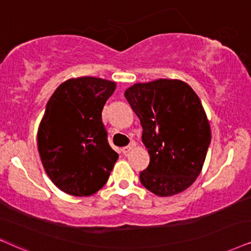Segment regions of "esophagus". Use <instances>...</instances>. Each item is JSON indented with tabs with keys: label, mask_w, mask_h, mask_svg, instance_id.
Wrapping results in <instances>:
<instances>
[{
	"label": "esophagus",
	"mask_w": 251,
	"mask_h": 251,
	"mask_svg": "<svg viewBox=\"0 0 251 251\" xmlns=\"http://www.w3.org/2000/svg\"><path fill=\"white\" fill-rule=\"evenodd\" d=\"M133 148H134V144H129L128 146H126V147H123V148H122L123 154H127L128 151H131Z\"/></svg>",
	"instance_id": "esophagus-1"
}]
</instances>
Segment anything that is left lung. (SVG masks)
Masks as SVG:
<instances>
[{
	"label": "left lung",
	"mask_w": 251,
	"mask_h": 251,
	"mask_svg": "<svg viewBox=\"0 0 251 251\" xmlns=\"http://www.w3.org/2000/svg\"><path fill=\"white\" fill-rule=\"evenodd\" d=\"M125 97L140 119L151 156L140 173L142 185L160 197L188 189L201 174L211 142L199 97L185 82L168 78L133 84Z\"/></svg>",
	"instance_id": "1"
}]
</instances>
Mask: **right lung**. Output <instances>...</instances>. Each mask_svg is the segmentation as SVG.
I'll use <instances>...</instances> for the list:
<instances>
[{
  "mask_svg": "<svg viewBox=\"0 0 251 251\" xmlns=\"http://www.w3.org/2000/svg\"><path fill=\"white\" fill-rule=\"evenodd\" d=\"M116 82L69 78L47 102L38 128V151L46 174L61 191L91 196L109 179L118 154L110 147L102 110Z\"/></svg>",
  "mask_w": 251,
  "mask_h": 251,
  "instance_id": "add662e5",
  "label": "right lung"
}]
</instances>
